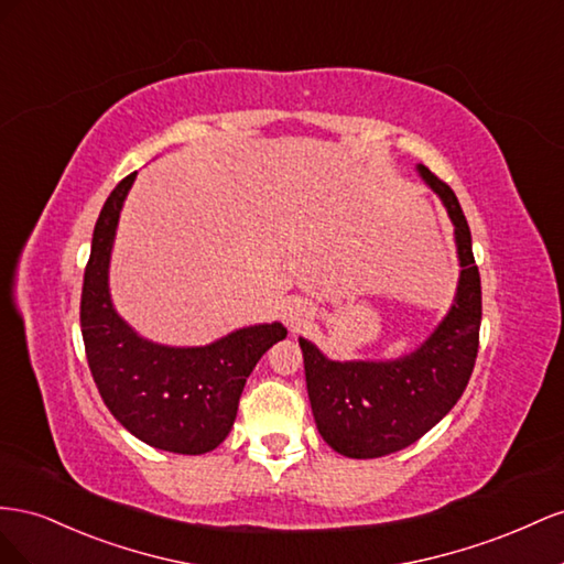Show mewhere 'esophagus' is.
Here are the masks:
<instances>
[{"label":"esophagus","mask_w":564,"mask_h":564,"mask_svg":"<svg viewBox=\"0 0 564 564\" xmlns=\"http://www.w3.org/2000/svg\"><path fill=\"white\" fill-rule=\"evenodd\" d=\"M281 318L288 328H300L312 318V307L302 297H288L281 304Z\"/></svg>","instance_id":"obj_1"}]
</instances>
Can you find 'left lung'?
Instances as JSON below:
<instances>
[{"label":"left lung","instance_id":"1","mask_svg":"<svg viewBox=\"0 0 564 564\" xmlns=\"http://www.w3.org/2000/svg\"><path fill=\"white\" fill-rule=\"evenodd\" d=\"M415 172L454 224L460 271L444 318L421 345L394 359H330L307 337H297L316 427L347 458H380L421 440L456 406L477 359L481 285L470 227L456 193L425 165H415Z\"/></svg>","mask_w":564,"mask_h":564}]
</instances>
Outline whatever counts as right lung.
<instances>
[{
	"label": "right lung",
	"instance_id": "1",
	"mask_svg": "<svg viewBox=\"0 0 564 564\" xmlns=\"http://www.w3.org/2000/svg\"><path fill=\"white\" fill-rule=\"evenodd\" d=\"M137 172L112 188L96 219L85 269L83 340L104 404L137 440L160 452L198 456L234 427L238 399L262 354L288 335L281 321L236 328L196 347L160 345L139 335L110 297V254Z\"/></svg>",
	"mask_w": 564,
	"mask_h": 564
}]
</instances>
